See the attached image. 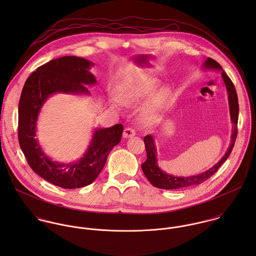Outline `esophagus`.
Instances as JSON below:
<instances>
[{"instance_id": "esophagus-1", "label": "esophagus", "mask_w": 256, "mask_h": 256, "mask_svg": "<svg viewBox=\"0 0 256 256\" xmlns=\"http://www.w3.org/2000/svg\"><path fill=\"white\" fill-rule=\"evenodd\" d=\"M136 135V132L133 128L131 127H127L125 128V130L123 131V137L124 138H129V137H133Z\"/></svg>"}]
</instances>
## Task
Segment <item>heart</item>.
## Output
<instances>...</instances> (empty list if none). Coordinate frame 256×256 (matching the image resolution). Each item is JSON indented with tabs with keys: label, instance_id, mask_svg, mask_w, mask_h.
<instances>
[{
	"label": "heart",
	"instance_id": "heart-1",
	"mask_svg": "<svg viewBox=\"0 0 256 256\" xmlns=\"http://www.w3.org/2000/svg\"><path fill=\"white\" fill-rule=\"evenodd\" d=\"M156 84L146 78H135L127 80L119 88V100L127 106H134L140 104L141 102L148 98L154 90ZM164 94V92H162ZM162 94L156 96L152 102L148 104L145 108V113L146 115H152L162 104ZM114 106H117L116 100H112Z\"/></svg>",
	"mask_w": 256,
	"mask_h": 256
}]
</instances>
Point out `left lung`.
I'll return each mask as SVG.
<instances>
[{
  "instance_id": "1",
  "label": "left lung",
  "mask_w": 256,
  "mask_h": 256,
  "mask_svg": "<svg viewBox=\"0 0 256 256\" xmlns=\"http://www.w3.org/2000/svg\"><path fill=\"white\" fill-rule=\"evenodd\" d=\"M204 68L206 69H215L222 71V78L224 80V82L226 88L228 96V104H230V120L232 125V134L230 138V144L224 154V156L220 160L219 162L212 166L210 170H206L205 172H202L197 176H174L172 174H168L166 172H164L158 166L156 160V148L154 146V138L150 135H146L144 138V143L146 146V162L142 164V170L148 180L152 183L154 187L162 188V189H184L187 187H192L199 185L204 182H206L208 178H210L217 170L220 166L226 160L228 156L232 152V150L234 146L236 139L238 136V94L236 88L228 78V76L222 71V66L217 61H215L212 58H208L204 65Z\"/></svg>"
}]
</instances>
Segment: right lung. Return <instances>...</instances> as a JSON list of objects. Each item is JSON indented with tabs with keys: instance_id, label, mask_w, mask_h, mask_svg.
Returning a JSON list of instances; mask_svg holds the SVG:
<instances>
[{
	"instance_id": "right-lung-1",
	"label": "right lung",
	"mask_w": 256,
	"mask_h": 256,
	"mask_svg": "<svg viewBox=\"0 0 256 256\" xmlns=\"http://www.w3.org/2000/svg\"><path fill=\"white\" fill-rule=\"evenodd\" d=\"M86 59L65 56L37 68L22 88L18 104V142L32 170L48 182L62 188H80L94 182L104 168L113 146L119 144L123 125L96 129L90 144L76 162L59 164L41 150L36 136L38 114L47 98L57 92L90 94L84 84H96Z\"/></svg>"
}]
</instances>
